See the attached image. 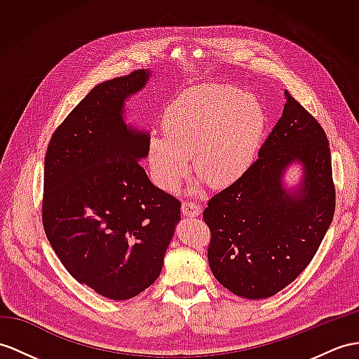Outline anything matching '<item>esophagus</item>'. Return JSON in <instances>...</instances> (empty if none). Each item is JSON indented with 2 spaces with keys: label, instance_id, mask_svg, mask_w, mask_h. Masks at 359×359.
<instances>
[{
  "label": "esophagus",
  "instance_id": "34e87169",
  "mask_svg": "<svg viewBox=\"0 0 359 359\" xmlns=\"http://www.w3.org/2000/svg\"><path fill=\"white\" fill-rule=\"evenodd\" d=\"M181 210H182V215L187 216V217L199 216L201 212H203V208H201V205L196 204V203H191V201H186V203H182Z\"/></svg>",
  "mask_w": 359,
  "mask_h": 359
}]
</instances>
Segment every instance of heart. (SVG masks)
Segmentation results:
<instances>
[{"instance_id":"b5f03b06","label":"heart","mask_w":359,"mask_h":359,"mask_svg":"<svg viewBox=\"0 0 359 359\" xmlns=\"http://www.w3.org/2000/svg\"><path fill=\"white\" fill-rule=\"evenodd\" d=\"M163 134H149L146 161L151 180L175 191L191 170L216 187L239 181L255 161L265 133V112L248 93L204 86L180 95L161 117Z\"/></svg>"}]
</instances>
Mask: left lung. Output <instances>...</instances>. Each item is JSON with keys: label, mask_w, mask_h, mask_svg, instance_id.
Segmentation results:
<instances>
[{"label": "left lung", "mask_w": 359, "mask_h": 359, "mask_svg": "<svg viewBox=\"0 0 359 359\" xmlns=\"http://www.w3.org/2000/svg\"><path fill=\"white\" fill-rule=\"evenodd\" d=\"M282 117L259 158L208 201V264L224 287L260 300L294 282L309 265L335 212L329 142L318 121L285 91ZM301 168L290 187L285 173Z\"/></svg>", "instance_id": "obj_1"}]
</instances>
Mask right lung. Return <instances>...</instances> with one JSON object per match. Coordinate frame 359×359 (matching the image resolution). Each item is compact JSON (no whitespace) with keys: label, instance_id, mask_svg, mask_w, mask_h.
Returning a JSON list of instances; mask_svg holds the SVG:
<instances>
[{"label":"right lung","instance_id":"right-lung-1","mask_svg":"<svg viewBox=\"0 0 359 359\" xmlns=\"http://www.w3.org/2000/svg\"><path fill=\"white\" fill-rule=\"evenodd\" d=\"M137 69L93 88L50 140L42 222L67 271L111 300L158 278L181 204L155 187L140 161L149 134L125 120L126 100L146 88Z\"/></svg>","mask_w":359,"mask_h":359}]
</instances>
